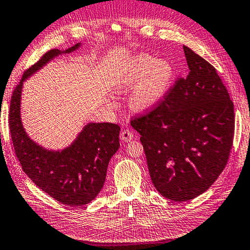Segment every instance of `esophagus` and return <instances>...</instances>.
<instances>
[{"label": "esophagus", "instance_id": "34e87169", "mask_svg": "<svg viewBox=\"0 0 250 250\" xmlns=\"http://www.w3.org/2000/svg\"><path fill=\"white\" fill-rule=\"evenodd\" d=\"M121 138L123 142H129L134 138V134L132 130H129L128 128H124L121 133Z\"/></svg>", "mask_w": 250, "mask_h": 250}]
</instances>
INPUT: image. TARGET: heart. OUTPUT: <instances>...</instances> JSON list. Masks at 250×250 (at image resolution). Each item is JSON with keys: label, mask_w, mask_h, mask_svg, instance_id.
Instances as JSON below:
<instances>
[{"label": "heart", "mask_w": 250, "mask_h": 250, "mask_svg": "<svg viewBox=\"0 0 250 250\" xmlns=\"http://www.w3.org/2000/svg\"><path fill=\"white\" fill-rule=\"evenodd\" d=\"M173 68L167 61L138 55L121 70L114 83L116 91H128L135 87L129 98L133 109L146 110L157 105L170 88Z\"/></svg>", "instance_id": "1"}]
</instances>
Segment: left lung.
Listing matches in <instances>:
<instances>
[{
    "mask_svg": "<svg viewBox=\"0 0 250 250\" xmlns=\"http://www.w3.org/2000/svg\"><path fill=\"white\" fill-rule=\"evenodd\" d=\"M189 75L157 105L130 118L141 135L151 180L167 199L188 201L212 186L229 160L235 112L212 64L183 45Z\"/></svg>",
    "mask_w": 250,
    "mask_h": 250,
    "instance_id": "1",
    "label": "left lung"
}]
</instances>
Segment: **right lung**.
Segmentation results:
<instances>
[{"mask_svg": "<svg viewBox=\"0 0 250 250\" xmlns=\"http://www.w3.org/2000/svg\"><path fill=\"white\" fill-rule=\"evenodd\" d=\"M79 45L64 52L74 51ZM60 53L58 49L49 50L23 72L11 97L9 126L15 154L24 173L55 200L80 207L94 200L102 190L110 157L120 147L121 127L114 123H89L74 143L61 152L47 151L30 140L20 117L23 82Z\"/></svg>", "mask_w": 250, "mask_h": 250, "instance_id": "right-lung-1", "label": "right lung"}]
</instances>
